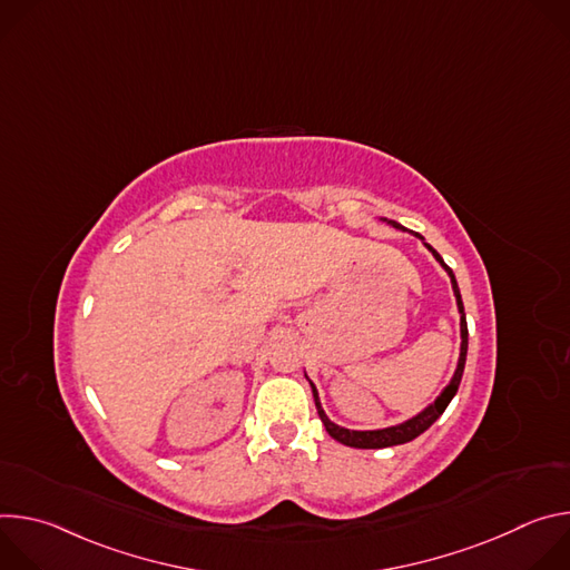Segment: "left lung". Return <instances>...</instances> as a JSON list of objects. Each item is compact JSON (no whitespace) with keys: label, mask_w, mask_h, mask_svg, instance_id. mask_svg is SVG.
Wrapping results in <instances>:
<instances>
[{"label":"left lung","mask_w":570,"mask_h":570,"mask_svg":"<svg viewBox=\"0 0 570 570\" xmlns=\"http://www.w3.org/2000/svg\"><path fill=\"white\" fill-rule=\"evenodd\" d=\"M394 227L399 229H405L401 227L399 223L390 220ZM415 236H420L417 232H413ZM424 240V236H420ZM424 246L433 253V257L442 264V268L449 273L451 277V286H453V295H455V302H458V311H460V336H462V345H460V358H458V367H455V374L451 379V383L442 390V394L435 399V403H431L429 409H424L420 415H415L413 420L403 422L399 426H390V429H381V431H350V429H343L338 424H334L327 415H324L322 405L317 401V390L315 385L311 383V390H313V399H315V409H317V415L324 424V429H327V433L338 440L341 444H347V446H354V449H385V446H396V444H405L411 442L415 438H420L426 429H431L435 424V420L446 411V405L451 403V399L455 396L458 387H460V381H462V372H464V361H466V347H469V332H466V317H464V306H462V297H460V288H458V282H455V275L453 271L444 264V259L438 255V250H433L429 243H424Z\"/></svg>","instance_id":"1"}]
</instances>
